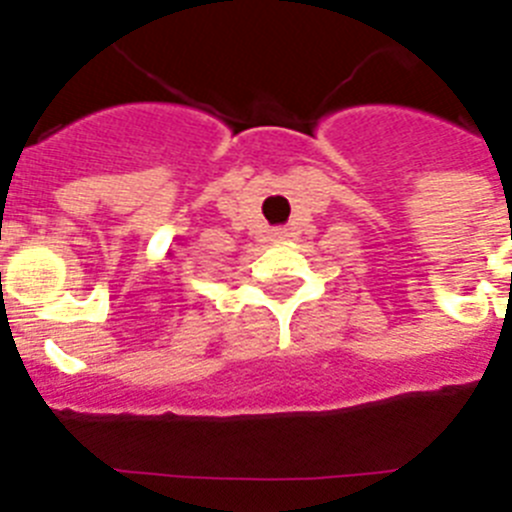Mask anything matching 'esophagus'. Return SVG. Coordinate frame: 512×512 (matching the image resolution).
I'll list each match as a JSON object with an SVG mask.
<instances>
[{
	"label": "esophagus",
	"mask_w": 512,
	"mask_h": 512,
	"mask_svg": "<svg viewBox=\"0 0 512 512\" xmlns=\"http://www.w3.org/2000/svg\"><path fill=\"white\" fill-rule=\"evenodd\" d=\"M284 235H287V230H277V233H274V238H279V241H282Z\"/></svg>",
	"instance_id": "obj_1"
}]
</instances>
